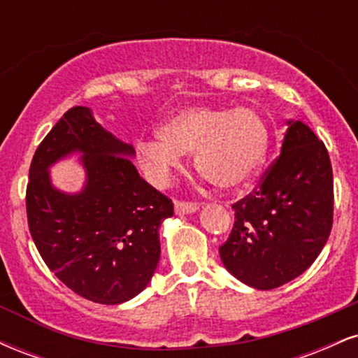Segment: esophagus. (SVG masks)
Segmentation results:
<instances>
[{
  "instance_id": "1",
  "label": "esophagus",
  "mask_w": 358,
  "mask_h": 358,
  "mask_svg": "<svg viewBox=\"0 0 358 358\" xmlns=\"http://www.w3.org/2000/svg\"><path fill=\"white\" fill-rule=\"evenodd\" d=\"M196 210H199V203L180 202V200H176L175 202V212L178 213V215H182V213H193Z\"/></svg>"
}]
</instances>
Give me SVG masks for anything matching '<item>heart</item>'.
I'll use <instances>...</instances> for the list:
<instances>
[{
  "instance_id": "obj_1",
  "label": "heart",
  "mask_w": 358,
  "mask_h": 358,
  "mask_svg": "<svg viewBox=\"0 0 358 358\" xmlns=\"http://www.w3.org/2000/svg\"><path fill=\"white\" fill-rule=\"evenodd\" d=\"M158 136L136 145L139 165L156 185L180 166L182 155L193 153L205 180L220 190H237L257 175L269 148L268 124L250 108H185L159 126Z\"/></svg>"
}]
</instances>
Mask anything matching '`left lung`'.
<instances>
[{"label":"left lung","instance_id":"1","mask_svg":"<svg viewBox=\"0 0 358 358\" xmlns=\"http://www.w3.org/2000/svg\"><path fill=\"white\" fill-rule=\"evenodd\" d=\"M232 208L236 222L219 252L234 278L274 289L313 264L334 224V171L327 148L305 122L287 121L281 155Z\"/></svg>","mask_w":358,"mask_h":358}]
</instances>
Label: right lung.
<instances>
[{
    "label": "right lung",
    "instance_id": "right-lung-1",
    "mask_svg": "<svg viewBox=\"0 0 358 358\" xmlns=\"http://www.w3.org/2000/svg\"><path fill=\"white\" fill-rule=\"evenodd\" d=\"M81 155L77 194L52 187L50 166ZM134 148L89 108L69 109L36 148L27 187L28 227L48 269L79 296L119 305L141 293L159 261V225L173 203L138 173Z\"/></svg>",
    "mask_w": 358,
    "mask_h": 358
}]
</instances>
